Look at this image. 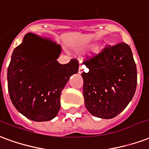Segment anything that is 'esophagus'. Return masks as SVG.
Returning <instances> with one entry per match:
<instances>
[{"mask_svg":"<svg viewBox=\"0 0 149 149\" xmlns=\"http://www.w3.org/2000/svg\"><path fill=\"white\" fill-rule=\"evenodd\" d=\"M86 69L85 66L83 65L82 63H80V65H79V74H82L83 71H84V70Z\"/></svg>","mask_w":149,"mask_h":149,"instance_id":"1","label":"esophagus"}]
</instances>
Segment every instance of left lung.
Here are the masks:
<instances>
[{"instance_id": "left-lung-1", "label": "left lung", "mask_w": 149, "mask_h": 149, "mask_svg": "<svg viewBox=\"0 0 149 149\" xmlns=\"http://www.w3.org/2000/svg\"><path fill=\"white\" fill-rule=\"evenodd\" d=\"M83 64L89 69L82 73L86 109L97 118H114L136 92L137 74L131 48L124 42L107 45Z\"/></svg>"}]
</instances>
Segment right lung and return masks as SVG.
Returning <instances> with one entry per match:
<instances>
[{
  "label": "right lung",
  "instance_id": "obj_1",
  "mask_svg": "<svg viewBox=\"0 0 149 149\" xmlns=\"http://www.w3.org/2000/svg\"><path fill=\"white\" fill-rule=\"evenodd\" d=\"M61 47L50 40L28 33L14 49L8 67V89L16 109L35 121L53 119L60 109V95L79 61L60 64Z\"/></svg>",
  "mask_w": 149,
  "mask_h": 149
}]
</instances>
